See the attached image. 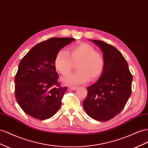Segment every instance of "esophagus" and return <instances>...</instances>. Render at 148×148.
<instances>
[{"mask_svg": "<svg viewBox=\"0 0 148 148\" xmlns=\"http://www.w3.org/2000/svg\"><path fill=\"white\" fill-rule=\"evenodd\" d=\"M70 88L71 90H75L76 89L78 88V87H77V86H71L70 87Z\"/></svg>", "mask_w": 148, "mask_h": 148, "instance_id": "34e87169", "label": "esophagus"}]
</instances>
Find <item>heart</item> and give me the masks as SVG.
Returning <instances> with one entry per match:
<instances>
[{"label": "heart", "mask_w": 148, "mask_h": 148, "mask_svg": "<svg viewBox=\"0 0 148 148\" xmlns=\"http://www.w3.org/2000/svg\"><path fill=\"white\" fill-rule=\"evenodd\" d=\"M77 63L76 72L62 78L67 84H82L101 77L105 67V59L95 48L86 43L70 47L67 52L61 50L55 59V66L63 75L69 74Z\"/></svg>", "instance_id": "b5f03b06"}]
</instances>
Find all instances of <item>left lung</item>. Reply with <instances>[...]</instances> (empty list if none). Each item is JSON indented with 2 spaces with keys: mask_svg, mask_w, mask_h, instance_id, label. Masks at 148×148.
Returning a JSON list of instances; mask_svg holds the SVG:
<instances>
[{
  "mask_svg": "<svg viewBox=\"0 0 148 148\" xmlns=\"http://www.w3.org/2000/svg\"><path fill=\"white\" fill-rule=\"evenodd\" d=\"M103 51L105 67L98 81L87 87L83 106L91 118L100 121L113 118L124 108L131 95L133 76L125 57L117 49L92 40Z\"/></svg>",
  "mask_w": 148,
  "mask_h": 148,
  "instance_id": "1",
  "label": "left lung"
}]
</instances>
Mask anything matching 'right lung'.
<instances>
[{
	"mask_svg": "<svg viewBox=\"0 0 148 148\" xmlns=\"http://www.w3.org/2000/svg\"><path fill=\"white\" fill-rule=\"evenodd\" d=\"M73 38L54 37L35 45L20 62L15 77V97L25 113L40 120L57 113L67 90L61 86L55 59Z\"/></svg>",
	"mask_w": 148,
	"mask_h": 148,
	"instance_id": "1",
	"label": "right lung"
}]
</instances>
